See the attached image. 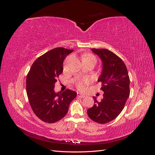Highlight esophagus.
I'll use <instances>...</instances> for the list:
<instances>
[{"label":"esophagus","mask_w":155,"mask_h":155,"mask_svg":"<svg viewBox=\"0 0 155 155\" xmlns=\"http://www.w3.org/2000/svg\"><path fill=\"white\" fill-rule=\"evenodd\" d=\"M77 96H78V97H79V98H84V97H85V96H84V95L78 93V94H77Z\"/></svg>","instance_id":"esophagus-1"}]
</instances>
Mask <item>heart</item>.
<instances>
[{
    "label": "heart",
    "instance_id": "heart-1",
    "mask_svg": "<svg viewBox=\"0 0 155 155\" xmlns=\"http://www.w3.org/2000/svg\"><path fill=\"white\" fill-rule=\"evenodd\" d=\"M82 59H92L93 61H96V58L94 55L91 54H87L85 55L83 57ZM88 83V79L87 78H82V79H79L76 82V86L79 90L80 91H84L86 85H87Z\"/></svg>",
    "mask_w": 155,
    "mask_h": 155
}]
</instances>
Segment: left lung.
<instances>
[{
  "instance_id": "1",
  "label": "left lung",
  "mask_w": 155,
  "mask_h": 155,
  "mask_svg": "<svg viewBox=\"0 0 155 155\" xmlns=\"http://www.w3.org/2000/svg\"><path fill=\"white\" fill-rule=\"evenodd\" d=\"M101 59L102 72L98 82L101 83L104 97L87 110L89 118L95 122L104 124L114 120L124 109L130 94V80L124 62L118 55L107 49L92 48Z\"/></svg>"
}]
</instances>
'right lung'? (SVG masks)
Masks as SVG:
<instances>
[{"label":"right lung","instance_id":"right-lung-1","mask_svg":"<svg viewBox=\"0 0 155 155\" xmlns=\"http://www.w3.org/2000/svg\"><path fill=\"white\" fill-rule=\"evenodd\" d=\"M73 50L55 48L37 58L26 78V93L35 114L46 123H55L67 114L77 93L67 89L55 92V83L63 71V64Z\"/></svg>","mask_w":155,"mask_h":155}]
</instances>
